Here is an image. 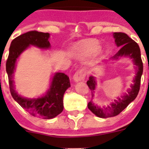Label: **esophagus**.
I'll use <instances>...</instances> for the list:
<instances>
[{"label":"esophagus","mask_w":149,"mask_h":149,"mask_svg":"<svg viewBox=\"0 0 149 149\" xmlns=\"http://www.w3.org/2000/svg\"><path fill=\"white\" fill-rule=\"evenodd\" d=\"M86 71L85 69H79L73 75V80L75 81H80L84 80L86 77Z\"/></svg>","instance_id":"obj_1"}]
</instances>
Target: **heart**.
I'll return each instance as SVG.
<instances>
[{
    "label": "heart",
    "mask_w": 149,
    "mask_h": 149,
    "mask_svg": "<svg viewBox=\"0 0 149 149\" xmlns=\"http://www.w3.org/2000/svg\"><path fill=\"white\" fill-rule=\"evenodd\" d=\"M99 47L98 42L95 40H84L75 46L74 49L84 54H89L95 52Z\"/></svg>",
    "instance_id": "heart-1"
}]
</instances>
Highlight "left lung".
Returning <instances> with one entry per match:
<instances>
[{"instance_id":"left-lung-1","label":"left lung","mask_w":149,"mask_h":149,"mask_svg":"<svg viewBox=\"0 0 149 149\" xmlns=\"http://www.w3.org/2000/svg\"><path fill=\"white\" fill-rule=\"evenodd\" d=\"M114 37L115 39V43L118 47L121 46L120 49L114 56V58H118L119 56H129L133 58L135 65L137 66V73L134 79V84L131 86V89L127 91V94L123 96L122 99L118 98L115 100L110 106L100 108L94 105L92 102L94 97V90L95 89L96 82L93 76H90L89 80L86 82L88 88L91 91V100L88 104V108L97 116L100 118H107L116 116L119 115L123 110H124L127 105L133 102L136 97L140 90L141 86V79L143 73V62L141 56V50L139 45L130 37H129L125 33L115 32Z\"/></svg>"}]
</instances>
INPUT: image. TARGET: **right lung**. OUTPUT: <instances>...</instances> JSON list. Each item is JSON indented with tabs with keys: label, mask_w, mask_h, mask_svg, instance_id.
Here are the masks:
<instances>
[{
	"label": "right lung",
	"mask_w": 149,
	"mask_h": 149,
	"mask_svg": "<svg viewBox=\"0 0 149 149\" xmlns=\"http://www.w3.org/2000/svg\"><path fill=\"white\" fill-rule=\"evenodd\" d=\"M49 33L41 31H29L11 42L9 54L6 61V68L8 76L9 88L13 100L17 102L21 107L28 111L31 115L42 119H51L63 110L64 93L70 86L69 77L63 73H58L52 79V84L45 96L37 99H26L20 97L14 90L13 73L16 59L20 54L30 45L40 48H48L50 46L48 39Z\"/></svg>",
	"instance_id": "add662e5"
}]
</instances>
